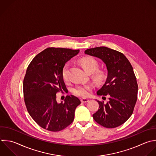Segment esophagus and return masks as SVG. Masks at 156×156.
<instances>
[{
  "label": "esophagus",
  "mask_w": 156,
  "mask_h": 156,
  "mask_svg": "<svg viewBox=\"0 0 156 156\" xmlns=\"http://www.w3.org/2000/svg\"><path fill=\"white\" fill-rule=\"evenodd\" d=\"M89 101V99L87 98H82L81 99V102L83 103H85V102H88Z\"/></svg>",
  "instance_id": "esophagus-1"
}]
</instances>
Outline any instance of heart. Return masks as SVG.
<instances>
[{
    "label": "heart",
    "instance_id": "b5f03b06",
    "mask_svg": "<svg viewBox=\"0 0 156 156\" xmlns=\"http://www.w3.org/2000/svg\"><path fill=\"white\" fill-rule=\"evenodd\" d=\"M80 63L86 72L89 74L95 73L99 67L98 62L93 58H83ZM68 71H69V64L66 63L62 69V76L65 80L68 78ZM96 77L98 79H101L104 74L102 72H98L95 74ZM93 89V85L91 84H81L76 86L72 90L73 93L77 96L85 97L89 94V91Z\"/></svg>",
    "mask_w": 156,
    "mask_h": 156
}]
</instances>
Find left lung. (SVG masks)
<instances>
[{"label":"left lung","mask_w":156,"mask_h":156,"mask_svg":"<svg viewBox=\"0 0 156 156\" xmlns=\"http://www.w3.org/2000/svg\"><path fill=\"white\" fill-rule=\"evenodd\" d=\"M85 54L102 60L107 69L105 82L97 94L107 96L109 100L107 103L97 100L99 109L93 117L103 127H116L130 118L136 102L138 85L133 68L123 54L107 47L88 49Z\"/></svg>","instance_id":"left-lung-1"}]
</instances>
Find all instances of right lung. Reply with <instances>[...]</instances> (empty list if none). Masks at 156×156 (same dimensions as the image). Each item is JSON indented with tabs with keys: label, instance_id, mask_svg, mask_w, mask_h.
<instances>
[{
	"label": "right lung",
	"instance_id": "add662e5",
	"mask_svg": "<svg viewBox=\"0 0 156 156\" xmlns=\"http://www.w3.org/2000/svg\"><path fill=\"white\" fill-rule=\"evenodd\" d=\"M79 50L49 48L29 64L23 82L24 101L33 119L42 128L58 132L74 121L76 108L81 103L73 95L58 103L56 94L65 90L62 69Z\"/></svg>",
	"mask_w": 156,
	"mask_h": 156
}]
</instances>
